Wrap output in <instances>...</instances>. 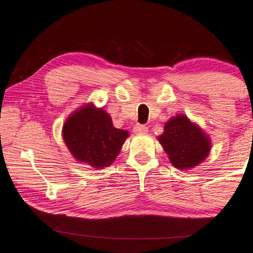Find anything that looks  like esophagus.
Here are the masks:
<instances>
[{"label":"esophagus","mask_w":253,"mask_h":253,"mask_svg":"<svg viewBox=\"0 0 253 253\" xmlns=\"http://www.w3.org/2000/svg\"><path fill=\"white\" fill-rule=\"evenodd\" d=\"M133 131L136 133H147L148 127L146 126H141V124H137V126L133 127Z\"/></svg>","instance_id":"obj_1"}]
</instances>
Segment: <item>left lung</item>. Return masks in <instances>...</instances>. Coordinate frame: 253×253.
<instances>
[{"label":"left lung","mask_w":253,"mask_h":253,"mask_svg":"<svg viewBox=\"0 0 253 253\" xmlns=\"http://www.w3.org/2000/svg\"><path fill=\"white\" fill-rule=\"evenodd\" d=\"M158 140L171 165L181 170L202 164L209 157L212 146L209 134L183 114L166 122L164 133L158 137Z\"/></svg>","instance_id":"obj_1"}]
</instances>
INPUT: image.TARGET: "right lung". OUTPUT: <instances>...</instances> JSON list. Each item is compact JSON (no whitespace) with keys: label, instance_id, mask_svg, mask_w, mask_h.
Masks as SVG:
<instances>
[{"label":"right lung","instance_id":"1","mask_svg":"<svg viewBox=\"0 0 253 253\" xmlns=\"http://www.w3.org/2000/svg\"><path fill=\"white\" fill-rule=\"evenodd\" d=\"M129 131L114 126L112 117L94 103L75 110L63 124L62 137L76 160L102 169L115 161Z\"/></svg>","mask_w":253,"mask_h":253}]
</instances>
